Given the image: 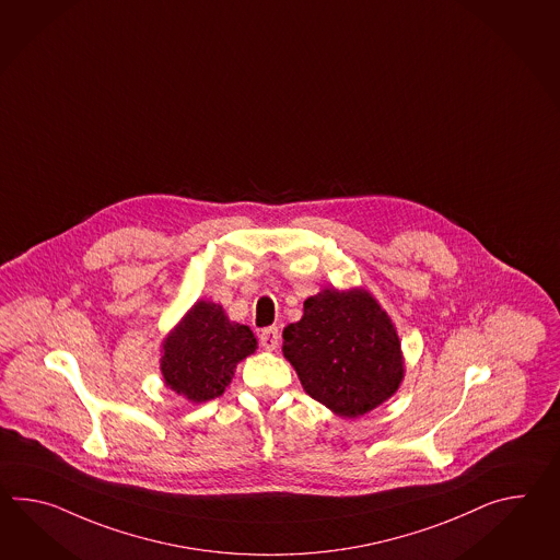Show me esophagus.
I'll use <instances>...</instances> for the list:
<instances>
[{
  "label": "esophagus",
  "mask_w": 560,
  "mask_h": 560,
  "mask_svg": "<svg viewBox=\"0 0 560 560\" xmlns=\"http://www.w3.org/2000/svg\"><path fill=\"white\" fill-rule=\"evenodd\" d=\"M279 338H281V334H279V328H265L262 329V331H260V346H262L265 350L273 352V350H277V348H279Z\"/></svg>",
  "instance_id": "1"
}]
</instances>
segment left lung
I'll return each instance as SVG.
<instances>
[{
  "label": "left lung",
  "instance_id": "obj_1",
  "mask_svg": "<svg viewBox=\"0 0 560 560\" xmlns=\"http://www.w3.org/2000/svg\"><path fill=\"white\" fill-rule=\"evenodd\" d=\"M283 354L303 390L340 417H360L395 395L405 366L395 326L369 291L326 289L283 329Z\"/></svg>",
  "mask_w": 560,
  "mask_h": 560
}]
</instances>
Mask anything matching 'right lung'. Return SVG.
Here are the masks:
<instances>
[{
	"label": "right lung",
	"instance_id": "right-lung-1",
	"mask_svg": "<svg viewBox=\"0 0 560 560\" xmlns=\"http://www.w3.org/2000/svg\"><path fill=\"white\" fill-rule=\"evenodd\" d=\"M255 348L248 326L231 322L217 303L198 301L165 338V384L191 402H206L224 393L236 364Z\"/></svg>",
	"mask_w": 560,
	"mask_h": 560
}]
</instances>
